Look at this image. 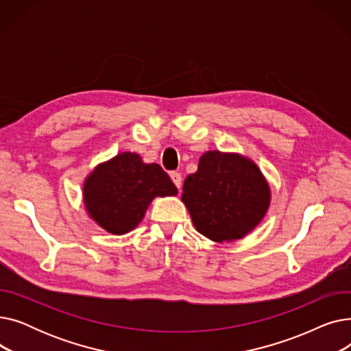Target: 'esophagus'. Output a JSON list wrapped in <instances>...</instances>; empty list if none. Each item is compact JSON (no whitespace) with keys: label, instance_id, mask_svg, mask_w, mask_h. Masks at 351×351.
<instances>
[{"label":"esophagus","instance_id":"esophagus-1","mask_svg":"<svg viewBox=\"0 0 351 351\" xmlns=\"http://www.w3.org/2000/svg\"><path fill=\"white\" fill-rule=\"evenodd\" d=\"M171 179L173 180L175 186H176L178 189L182 188V176H180V173H178V172H171Z\"/></svg>","mask_w":351,"mask_h":351}]
</instances>
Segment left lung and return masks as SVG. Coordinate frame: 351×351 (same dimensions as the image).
<instances>
[{
	"label": "left lung",
	"instance_id": "1",
	"mask_svg": "<svg viewBox=\"0 0 351 351\" xmlns=\"http://www.w3.org/2000/svg\"><path fill=\"white\" fill-rule=\"evenodd\" d=\"M183 204L199 233L230 242L252 232L267 212L270 189L257 166L236 154L210 151L183 183Z\"/></svg>",
	"mask_w": 351,
	"mask_h": 351
}]
</instances>
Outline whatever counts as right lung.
I'll list each match as a JSON object with an SVG mask.
<instances>
[{
    "label": "right lung",
    "mask_w": 351,
    "mask_h": 351,
    "mask_svg": "<svg viewBox=\"0 0 351 351\" xmlns=\"http://www.w3.org/2000/svg\"><path fill=\"white\" fill-rule=\"evenodd\" d=\"M176 186L158 163H143L131 152L98 165L84 183L89 216L114 234L135 229L156 196H175Z\"/></svg>",
    "instance_id": "obj_1"
}]
</instances>
